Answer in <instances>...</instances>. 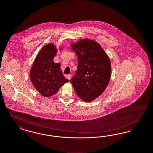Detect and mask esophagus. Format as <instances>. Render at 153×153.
<instances>
[{
  "instance_id": "esophagus-1",
  "label": "esophagus",
  "mask_w": 153,
  "mask_h": 153,
  "mask_svg": "<svg viewBox=\"0 0 153 153\" xmlns=\"http://www.w3.org/2000/svg\"><path fill=\"white\" fill-rule=\"evenodd\" d=\"M71 77H72V76H71V74H68V75L66 76V78L68 79V80H69V81H70V79H71Z\"/></svg>"
}]
</instances>
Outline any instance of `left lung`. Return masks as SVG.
I'll use <instances>...</instances> for the list:
<instances>
[{
	"mask_svg": "<svg viewBox=\"0 0 153 153\" xmlns=\"http://www.w3.org/2000/svg\"><path fill=\"white\" fill-rule=\"evenodd\" d=\"M71 46L77 56L78 66L71 82L81 100L91 102L108 84L111 73L110 59L94 41L81 39Z\"/></svg>",
	"mask_w": 153,
	"mask_h": 153,
	"instance_id": "obj_1",
	"label": "left lung"
}]
</instances>
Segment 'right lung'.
<instances>
[{
    "label": "right lung",
    "mask_w": 153,
    "mask_h": 153,
    "mask_svg": "<svg viewBox=\"0 0 153 153\" xmlns=\"http://www.w3.org/2000/svg\"><path fill=\"white\" fill-rule=\"evenodd\" d=\"M56 52L53 43L46 45L37 55L30 72L32 84L43 97L55 94L69 81L64 76L60 64L53 62Z\"/></svg>",
    "instance_id": "1"
}]
</instances>
